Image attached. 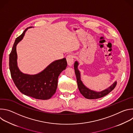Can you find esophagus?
Wrapping results in <instances>:
<instances>
[{
	"label": "esophagus",
	"mask_w": 133,
	"mask_h": 133,
	"mask_svg": "<svg viewBox=\"0 0 133 133\" xmlns=\"http://www.w3.org/2000/svg\"><path fill=\"white\" fill-rule=\"evenodd\" d=\"M74 56L72 55H69L67 56V57H66L67 62V64L69 66H71L73 64L74 60Z\"/></svg>",
	"instance_id": "esophagus-1"
}]
</instances>
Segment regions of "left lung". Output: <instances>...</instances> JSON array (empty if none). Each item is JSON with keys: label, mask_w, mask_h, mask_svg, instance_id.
Segmentation results:
<instances>
[{"label": "left lung", "mask_w": 133, "mask_h": 133, "mask_svg": "<svg viewBox=\"0 0 133 133\" xmlns=\"http://www.w3.org/2000/svg\"><path fill=\"white\" fill-rule=\"evenodd\" d=\"M79 65V63L77 61H76L74 63V69L75 72L78 87L80 92L82 94V95L87 99H97L99 98H102L107 94H108L110 92H111L114 89L117 85V82H115L111 86H110L108 88H106L105 90H103L101 91H97L90 89L87 88L83 83L81 80V72L78 69V66Z\"/></svg>", "instance_id": "obj_1"}]
</instances>
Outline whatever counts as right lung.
I'll return each mask as SVG.
<instances>
[{"mask_svg":"<svg viewBox=\"0 0 133 133\" xmlns=\"http://www.w3.org/2000/svg\"><path fill=\"white\" fill-rule=\"evenodd\" d=\"M26 28L23 34L17 37L9 55V69L11 78L22 93L35 99L47 100L50 98L56 92L60 74L66 68V59L55 61L50 64L41 72L35 75L22 72L17 65L16 46L25 36Z\"/></svg>","mask_w":133,"mask_h":133,"instance_id":"obj_1","label":"right lung"}]
</instances>
